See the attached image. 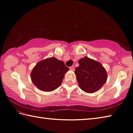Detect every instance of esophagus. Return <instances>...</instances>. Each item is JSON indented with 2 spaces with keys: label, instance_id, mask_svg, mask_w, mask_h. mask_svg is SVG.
I'll return each instance as SVG.
<instances>
[{
  "label": "esophagus",
  "instance_id": "34e87169",
  "mask_svg": "<svg viewBox=\"0 0 133 133\" xmlns=\"http://www.w3.org/2000/svg\"><path fill=\"white\" fill-rule=\"evenodd\" d=\"M69 69H70V70H74V69H75V66H70V67H69Z\"/></svg>",
  "mask_w": 133,
  "mask_h": 133
}]
</instances>
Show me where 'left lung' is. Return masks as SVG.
Instances as JSON below:
<instances>
[{"mask_svg": "<svg viewBox=\"0 0 133 133\" xmlns=\"http://www.w3.org/2000/svg\"><path fill=\"white\" fill-rule=\"evenodd\" d=\"M78 64L75 73L80 88L87 93L98 91L107 80V72L104 67L88 57L79 59Z\"/></svg>", "mask_w": 133, "mask_h": 133, "instance_id": "obj_1", "label": "left lung"}]
</instances>
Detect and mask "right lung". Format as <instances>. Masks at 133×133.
Masks as SVG:
<instances>
[{
	"label": "right lung",
	"mask_w": 133,
	"mask_h": 133,
	"mask_svg": "<svg viewBox=\"0 0 133 133\" xmlns=\"http://www.w3.org/2000/svg\"><path fill=\"white\" fill-rule=\"evenodd\" d=\"M68 70L63 61L50 57L36 64L31 72V78L40 90L51 91L61 85L64 75Z\"/></svg>",
	"instance_id": "1"
}]
</instances>
